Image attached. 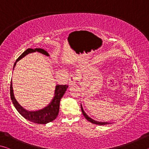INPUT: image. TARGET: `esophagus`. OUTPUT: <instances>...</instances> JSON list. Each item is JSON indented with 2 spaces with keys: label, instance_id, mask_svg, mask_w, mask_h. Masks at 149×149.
Listing matches in <instances>:
<instances>
[{
  "label": "esophagus",
  "instance_id": "34e87169",
  "mask_svg": "<svg viewBox=\"0 0 149 149\" xmlns=\"http://www.w3.org/2000/svg\"><path fill=\"white\" fill-rule=\"evenodd\" d=\"M75 83H76V77H74V75H72L69 79V85L74 86V85H75Z\"/></svg>",
  "mask_w": 149,
  "mask_h": 149
}]
</instances>
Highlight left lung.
<instances>
[{
	"label": "left lung",
	"mask_w": 149,
	"mask_h": 149,
	"mask_svg": "<svg viewBox=\"0 0 149 149\" xmlns=\"http://www.w3.org/2000/svg\"><path fill=\"white\" fill-rule=\"evenodd\" d=\"M81 112L83 113V114H84V117L86 118V120H87L89 122H91L93 123H94V124H97V125H107V124H110V123H109V122H98V121H96L95 120L92 119V118H91L89 116H88L86 113L85 112V111L84 110V108L82 107V105L81 104Z\"/></svg>",
	"instance_id": "left-lung-1"
}]
</instances>
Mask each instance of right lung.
<instances>
[{"instance_id":"add662e5","label":"right lung","mask_w":149,"mask_h":149,"mask_svg":"<svg viewBox=\"0 0 149 149\" xmlns=\"http://www.w3.org/2000/svg\"><path fill=\"white\" fill-rule=\"evenodd\" d=\"M35 52H39L40 53L46 55L47 56H49V53L46 50L42 49H39V48H37V49H28L26 51H24L23 53L20 55L18 58L16 60V62L14 63V68L16 66L17 62H18L22 58L26 56L27 54ZM68 87V86L66 85H56L54 91V96L49 104L47 107L42 108V109L35 111L27 110L17 102L14 95L12 81L10 84V97L12 103H13L15 108H16L17 112L24 118H26V120L35 123H39V124H46V123H49L56 119L59 112L60 101L63 97V95H64Z\"/></svg>"}]
</instances>
